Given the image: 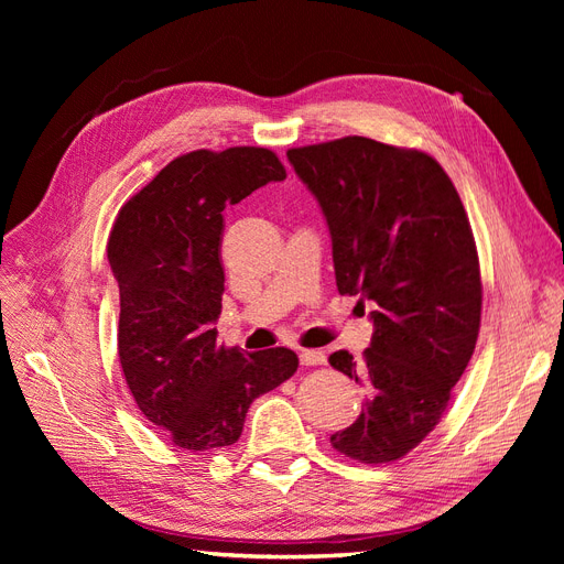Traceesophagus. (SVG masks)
Segmentation results:
<instances>
[{"label": "esophagus", "instance_id": "34e87169", "mask_svg": "<svg viewBox=\"0 0 564 564\" xmlns=\"http://www.w3.org/2000/svg\"><path fill=\"white\" fill-rule=\"evenodd\" d=\"M299 360H301V365H305V367H317V365L327 362V355H324L322 350H301V352H299Z\"/></svg>", "mask_w": 564, "mask_h": 564}]
</instances>
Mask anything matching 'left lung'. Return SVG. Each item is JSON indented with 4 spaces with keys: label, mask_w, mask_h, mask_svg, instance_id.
Listing matches in <instances>:
<instances>
[{
    "label": "left lung",
    "mask_w": 564,
    "mask_h": 564,
    "mask_svg": "<svg viewBox=\"0 0 564 564\" xmlns=\"http://www.w3.org/2000/svg\"><path fill=\"white\" fill-rule=\"evenodd\" d=\"M286 158L327 218L338 294L373 305L362 360L329 357L367 390L362 414L332 447L390 464L435 429L475 350L482 282L466 209L421 150L346 135Z\"/></svg>",
    "instance_id": "obj_1"
}]
</instances>
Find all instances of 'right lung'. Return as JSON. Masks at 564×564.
Listing matches in <instances>:
<instances>
[{
    "mask_svg": "<svg viewBox=\"0 0 564 564\" xmlns=\"http://www.w3.org/2000/svg\"><path fill=\"white\" fill-rule=\"evenodd\" d=\"M286 172L268 148L195 150L169 162L117 214L108 261L119 284V362L143 416L181 449L235 445L249 404L294 377L289 348L216 344L224 209Z\"/></svg>",
    "mask_w": 564,
    "mask_h": 564,
    "instance_id": "add662e5",
    "label": "right lung"
}]
</instances>
